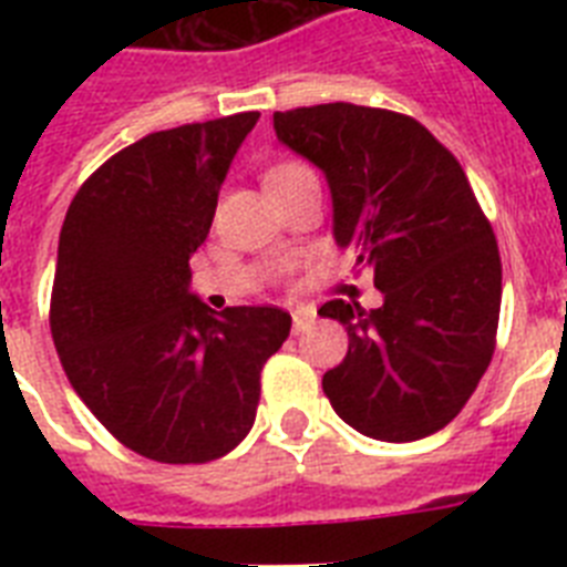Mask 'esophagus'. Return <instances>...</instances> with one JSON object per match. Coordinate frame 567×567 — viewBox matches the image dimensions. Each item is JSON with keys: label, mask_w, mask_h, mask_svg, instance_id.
<instances>
[{"label": "esophagus", "mask_w": 567, "mask_h": 567, "mask_svg": "<svg viewBox=\"0 0 567 567\" xmlns=\"http://www.w3.org/2000/svg\"><path fill=\"white\" fill-rule=\"evenodd\" d=\"M315 320H318V311L311 309V306H300V309H293V336L309 332V329L315 327Z\"/></svg>", "instance_id": "obj_1"}]
</instances>
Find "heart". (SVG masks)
Returning <instances> with one entry per match:
<instances>
[{"mask_svg": "<svg viewBox=\"0 0 567 567\" xmlns=\"http://www.w3.org/2000/svg\"><path fill=\"white\" fill-rule=\"evenodd\" d=\"M306 176H315L306 162H297V158H279L265 171V185L267 190L282 188V185H291L297 179H306Z\"/></svg>", "mask_w": 567, "mask_h": 567, "instance_id": "heart-1", "label": "heart"}]
</instances>
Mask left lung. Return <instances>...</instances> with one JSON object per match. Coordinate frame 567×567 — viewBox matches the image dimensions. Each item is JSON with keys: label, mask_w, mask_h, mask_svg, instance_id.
<instances>
[{"label": "left lung", "mask_w": 567, "mask_h": 567, "mask_svg": "<svg viewBox=\"0 0 567 567\" xmlns=\"http://www.w3.org/2000/svg\"><path fill=\"white\" fill-rule=\"evenodd\" d=\"M276 137L327 173L336 244L373 270L385 302L329 300L350 350L323 394L379 441L426 439L456 417L497 344L503 267L462 164L409 114L329 102L276 111Z\"/></svg>", "instance_id": "8db88e82"}]
</instances>
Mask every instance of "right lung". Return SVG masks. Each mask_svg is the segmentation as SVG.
Listing matches in <instances>:
<instances>
[{"instance_id":"obj_1","label":"right lung","mask_w":567,"mask_h":567,"mask_svg":"<svg viewBox=\"0 0 567 567\" xmlns=\"http://www.w3.org/2000/svg\"><path fill=\"white\" fill-rule=\"evenodd\" d=\"M258 111L153 132L84 179L66 208L49 329L105 430L164 465L226 456L252 430L261 368L291 332L276 306L214 315L188 291L231 158Z\"/></svg>"}]
</instances>
